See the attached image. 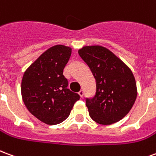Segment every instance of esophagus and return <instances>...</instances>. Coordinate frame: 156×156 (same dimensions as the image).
<instances>
[{"label":"esophagus","mask_w":156,"mask_h":156,"mask_svg":"<svg viewBox=\"0 0 156 156\" xmlns=\"http://www.w3.org/2000/svg\"><path fill=\"white\" fill-rule=\"evenodd\" d=\"M78 94L80 95V97H81V98H83V94H84V92H83V90H80V91L78 92Z\"/></svg>","instance_id":"1"}]
</instances>
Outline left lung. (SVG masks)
I'll return each instance as SVG.
<instances>
[{
  "label": "left lung",
  "mask_w": 156,
  "mask_h": 156,
  "mask_svg": "<svg viewBox=\"0 0 156 156\" xmlns=\"http://www.w3.org/2000/svg\"><path fill=\"white\" fill-rule=\"evenodd\" d=\"M78 54L88 64L96 80V94L86 99L93 120L112 124L126 116L137 97L135 78L131 69L108 48L85 46Z\"/></svg>",
  "instance_id": "8db88e82"
}]
</instances>
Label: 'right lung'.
Instances as JSON below:
<instances>
[{"label": "right lung", "instance_id": "right-lung-1", "mask_svg": "<svg viewBox=\"0 0 156 156\" xmlns=\"http://www.w3.org/2000/svg\"><path fill=\"white\" fill-rule=\"evenodd\" d=\"M72 48L55 45L48 48L26 70L22 77V100L29 112L49 125L64 121L80 96L70 91L63 69Z\"/></svg>", "mask_w": 156, "mask_h": 156}]
</instances>
